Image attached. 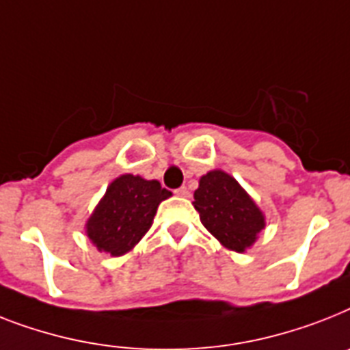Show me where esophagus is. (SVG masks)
<instances>
[{
  "instance_id": "34e87169",
  "label": "esophagus",
  "mask_w": 350,
  "mask_h": 350,
  "mask_svg": "<svg viewBox=\"0 0 350 350\" xmlns=\"http://www.w3.org/2000/svg\"><path fill=\"white\" fill-rule=\"evenodd\" d=\"M176 194L180 196V198H189L190 196V190L187 187H180V189L176 190Z\"/></svg>"
}]
</instances>
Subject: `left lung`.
Returning a JSON list of instances; mask_svg holds the SVG:
<instances>
[{"mask_svg":"<svg viewBox=\"0 0 350 350\" xmlns=\"http://www.w3.org/2000/svg\"><path fill=\"white\" fill-rule=\"evenodd\" d=\"M194 208L203 226L224 248L243 254L266 226L264 214L235 178L210 170L194 192Z\"/></svg>","mask_w":350,"mask_h":350,"instance_id":"1","label":"left lung"}]
</instances>
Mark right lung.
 Wrapping results in <instances>:
<instances>
[{
	"label": "right lung",
	"instance_id": "1",
	"mask_svg": "<svg viewBox=\"0 0 350 350\" xmlns=\"http://www.w3.org/2000/svg\"><path fill=\"white\" fill-rule=\"evenodd\" d=\"M172 192L161 189L160 181L122 174L107 187L86 223V235L98 252L120 257L135 248L147 234L158 204Z\"/></svg>",
	"mask_w": 350,
	"mask_h": 350
}]
</instances>
